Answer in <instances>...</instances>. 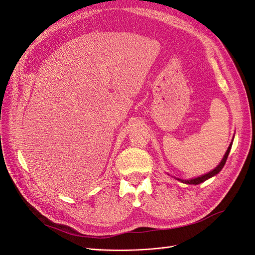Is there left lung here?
<instances>
[{"label":"left lung","mask_w":255,"mask_h":255,"mask_svg":"<svg viewBox=\"0 0 255 255\" xmlns=\"http://www.w3.org/2000/svg\"><path fill=\"white\" fill-rule=\"evenodd\" d=\"M232 145H233V142L229 144L228 149H227L226 153H225V155H224L223 159L221 161V163L218 164L214 169L209 171V173H206V174H204V175H202V176H200V177H197V178H191V179H187V180H185V179H179V178H177V179L180 180V181L183 182V183H187V185H199V183H201V182H203V181H205V180H208V179L212 178L213 176L217 175V174L220 173V171L223 169L225 163H226V161H227V157H228V154H229V152H230V149H232Z\"/></svg>","instance_id":"1"}]
</instances>
